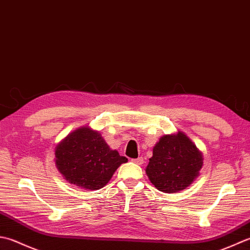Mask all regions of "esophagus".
<instances>
[{"label": "esophagus", "mask_w": 250, "mask_h": 250, "mask_svg": "<svg viewBox=\"0 0 250 250\" xmlns=\"http://www.w3.org/2000/svg\"><path fill=\"white\" fill-rule=\"evenodd\" d=\"M132 161V163H135V164H137V165H142L144 164V159H142V157H138V159H135V160H131Z\"/></svg>", "instance_id": "34e87169"}]
</instances>
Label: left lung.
<instances>
[{
    "mask_svg": "<svg viewBox=\"0 0 250 250\" xmlns=\"http://www.w3.org/2000/svg\"><path fill=\"white\" fill-rule=\"evenodd\" d=\"M203 153L185 132L165 135L153 147L146 168V176L157 190L176 193L185 190L200 175Z\"/></svg>",
    "mask_w": 250,
    "mask_h": 250,
    "instance_id": "1",
    "label": "left lung"
}]
</instances>
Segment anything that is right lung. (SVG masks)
Masks as SVG:
<instances>
[{"label":"right lung","mask_w":250,"mask_h":250,"mask_svg":"<svg viewBox=\"0 0 250 250\" xmlns=\"http://www.w3.org/2000/svg\"><path fill=\"white\" fill-rule=\"evenodd\" d=\"M55 164L69 183L87 190H99L126 163L116 150L110 149L99 131L82 126L55 147Z\"/></svg>","instance_id":"right-lung-1"}]
</instances>
